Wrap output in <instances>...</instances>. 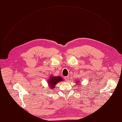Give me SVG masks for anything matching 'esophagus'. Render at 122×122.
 <instances>
[{
  "label": "esophagus",
  "mask_w": 122,
  "mask_h": 122,
  "mask_svg": "<svg viewBox=\"0 0 122 122\" xmlns=\"http://www.w3.org/2000/svg\"><path fill=\"white\" fill-rule=\"evenodd\" d=\"M65 80L66 81H68L69 80V76H66L65 77Z\"/></svg>",
  "instance_id": "esophagus-1"
}]
</instances>
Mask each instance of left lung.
Masks as SVG:
<instances>
[{
	"label": "left lung",
	"instance_id": "1",
	"mask_svg": "<svg viewBox=\"0 0 122 122\" xmlns=\"http://www.w3.org/2000/svg\"><path fill=\"white\" fill-rule=\"evenodd\" d=\"M77 83H78V82H77ZM77 85H78V84H77Z\"/></svg>",
	"mask_w": 122,
	"mask_h": 122
}]
</instances>
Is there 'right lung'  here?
I'll list each match as a JSON object with an SVG mask.
<instances>
[{
	"instance_id": "add662e5",
	"label": "right lung",
	"mask_w": 122,
	"mask_h": 122,
	"mask_svg": "<svg viewBox=\"0 0 122 122\" xmlns=\"http://www.w3.org/2000/svg\"><path fill=\"white\" fill-rule=\"evenodd\" d=\"M63 80L62 78L60 76H57V77H52L51 76L49 80L48 81L49 82L48 84H49V86L51 89H53L54 88V86L56 83H58L60 81H62Z\"/></svg>"
}]
</instances>
